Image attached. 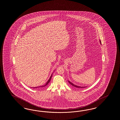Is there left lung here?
I'll return each mask as SVG.
<instances>
[{"label":"left lung","mask_w":120,"mask_h":120,"mask_svg":"<svg viewBox=\"0 0 120 120\" xmlns=\"http://www.w3.org/2000/svg\"><path fill=\"white\" fill-rule=\"evenodd\" d=\"M100 43H101V41H100ZM68 82H69V83H70V84H71V85H72V86H74V87H77V88H84V87H84V86H77V85H75V84H73V83H71V82L70 81H68Z\"/></svg>","instance_id":"1"}]
</instances>
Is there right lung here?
Listing matches in <instances>:
<instances>
[{"mask_svg":"<svg viewBox=\"0 0 120 120\" xmlns=\"http://www.w3.org/2000/svg\"><path fill=\"white\" fill-rule=\"evenodd\" d=\"M52 74L51 75V76H50V78H49V79L47 81V83H46V84H45V85H43V86H38V87H33V88H37V87H44V86H46L48 83H49V82H50V80H51V77H52Z\"/></svg>","mask_w":120,"mask_h":120,"instance_id":"add662e5","label":"right lung"}]
</instances>
